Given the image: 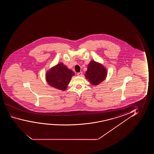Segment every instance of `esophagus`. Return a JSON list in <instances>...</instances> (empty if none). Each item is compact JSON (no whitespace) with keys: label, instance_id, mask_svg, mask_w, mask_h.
I'll use <instances>...</instances> for the list:
<instances>
[{"label":"esophagus","instance_id":"1","mask_svg":"<svg viewBox=\"0 0 154 154\" xmlns=\"http://www.w3.org/2000/svg\"><path fill=\"white\" fill-rule=\"evenodd\" d=\"M82 72H79L77 73V75H78V76H82Z\"/></svg>","mask_w":154,"mask_h":154}]
</instances>
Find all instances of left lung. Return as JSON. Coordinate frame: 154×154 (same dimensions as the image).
<instances>
[{
    "label": "left lung",
    "instance_id": "8db88e82",
    "mask_svg": "<svg viewBox=\"0 0 154 154\" xmlns=\"http://www.w3.org/2000/svg\"><path fill=\"white\" fill-rule=\"evenodd\" d=\"M85 77L93 85H97L105 80L107 76V70L100 63L95 61H91Z\"/></svg>",
    "mask_w": 154,
    "mask_h": 154
}]
</instances>
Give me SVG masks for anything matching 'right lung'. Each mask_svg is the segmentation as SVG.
<instances>
[{
	"instance_id": "1",
	"label": "right lung",
	"mask_w": 154,
	"mask_h": 154,
	"mask_svg": "<svg viewBox=\"0 0 154 154\" xmlns=\"http://www.w3.org/2000/svg\"><path fill=\"white\" fill-rule=\"evenodd\" d=\"M75 73L60 63L47 72L46 75L47 82L50 86L61 91L66 90L68 85Z\"/></svg>"
}]
</instances>
